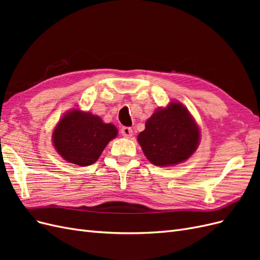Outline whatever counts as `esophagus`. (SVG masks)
I'll use <instances>...</instances> for the list:
<instances>
[{
	"mask_svg": "<svg viewBox=\"0 0 260 260\" xmlns=\"http://www.w3.org/2000/svg\"><path fill=\"white\" fill-rule=\"evenodd\" d=\"M120 132H121V135L124 137V138H131L132 137V129L131 128H129V127H122L121 128V130H120Z\"/></svg>",
	"mask_w": 260,
	"mask_h": 260,
	"instance_id": "1",
	"label": "esophagus"
}]
</instances>
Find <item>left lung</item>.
Returning a JSON list of instances; mask_svg holds the SVG:
<instances>
[{
    "mask_svg": "<svg viewBox=\"0 0 260 260\" xmlns=\"http://www.w3.org/2000/svg\"><path fill=\"white\" fill-rule=\"evenodd\" d=\"M200 133L187 109L179 102H171L148 118L138 142L153 165L174 166L193 155L200 144Z\"/></svg>",
    "mask_w": 260,
    "mask_h": 260,
    "instance_id": "8db88e82",
    "label": "left lung"
}]
</instances>
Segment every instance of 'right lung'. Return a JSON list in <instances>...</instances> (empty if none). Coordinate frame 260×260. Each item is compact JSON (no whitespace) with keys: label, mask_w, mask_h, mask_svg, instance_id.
<instances>
[{"label":"right lung","mask_w":260,"mask_h":260,"mask_svg":"<svg viewBox=\"0 0 260 260\" xmlns=\"http://www.w3.org/2000/svg\"><path fill=\"white\" fill-rule=\"evenodd\" d=\"M118 130L99 116L72 109L62 116L53 131V145L66 161L86 167L95 162Z\"/></svg>","instance_id":"right-lung-1"}]
</instances>
